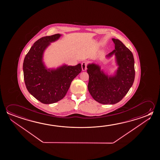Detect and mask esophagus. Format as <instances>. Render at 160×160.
Here are the masks:
<instances>
[{"label":"esophagus","mask_w":160,"mask_h":160,"mask_svg":"<svg viewBox=\"0 0 160 160\" xmlns=\"http://www.w3.org/2000/svg\"><path fill=\"white\" fill-rule=\"evenodd\" d=\"M81 67H82V70L85 71L87 69V62H83L81 63Z\"/></svg>","instance_id":"34e87169"}]
</instances>
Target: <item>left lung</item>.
Returning a JSON list of instances; mask_svg holds the SVG:
<instances>
[{
	"label": "left lung",
	"mask_w": 160,
	"mask_h": 160,
	"mask_svg": "<svg viewBox=\"0 0 160 160\" xmlns=\"http://www.w3.org/2000/svg\"><path fill=\"white\" fill-rule=\"evenodd\" d=\"M115 50L107 56L115 55L118 69L114 75H108L95 63L87 66L89 80L88 88L93 99L102 104L120 102L133 84L135 77L133 55L120 40L112 38Z\"/></svg>",
	"instance_id": "8db88e82"
}]
</instances>
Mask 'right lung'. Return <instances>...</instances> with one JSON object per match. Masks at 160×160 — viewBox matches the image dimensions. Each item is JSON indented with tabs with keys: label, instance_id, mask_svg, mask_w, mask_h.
<instances>
[{
	"label": "right lung",
	"instance_id": "right-lung-1",
	"mask_svg": "<svg viewBox=\"0 0 160 160\" xmlns=\"http://www.w3.org/2000/svg\"><path fill=\"white\" fill-rule=\"evenodd\" d=\"M61 34L42 37L30 48L24 60V80L29 93L43 104H49L63 99L71 82L81 72L80 63L63 65L56 69L46 68L43 55L50 43L57 41Z\"/></svg>",
	"mask_w": 160,
	"mask_h": 160
}]
</instances>
